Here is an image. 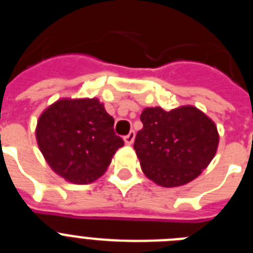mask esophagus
Instances as JSON below:
<instances>
[{"mask_svg": "<svg viewBox=\"0 0 253 253\" xmlns=\"http://www.w3.org/2000/svg\"><path fill=\"white\" fill-rule=\"evenodd\" d=\"M134 139H135V131L134 130H130L128 135H125L124 137V142L126 143V144H131V143L134 142Z\"/></svg>", "mask_w": 253, "mask_h": 253, "instance_id": "34e87169", "label": "esophagus"}]
</instances>
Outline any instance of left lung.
<instances>
[{"mask_svg": "<svg viewBox=\"0 0 253 253\" xmlns=\"http://www.w3.org/2000/svg\"><path fill=\"white\" fill-rule=\"evenodd\" d=\"M134 149L144 175L165 187L198 177L215 156L219 135L211 120L194 106L171 111L147 107Z\"/></svg>", "mask_w": 253, "mask_h": 253, "instance_id": "8db88e82", "label": "left lung"}]
</instances>
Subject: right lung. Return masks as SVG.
<instances>
[{"label":"right lung","instance_id":"add662e5","mask_svg":"<svg viewBox=\"0 0 253 253\" xmlns=\"http://www.w3.org/2000/svg\"><path fill=\"white\" fill-rule=\"evenodd\" d=\"M37 140L51 169L73 184H90L106 171L124 140L97 99L58 100L39 118Z\"/></svg>","mask_w":253,"mask_h":253}]
</instances>
